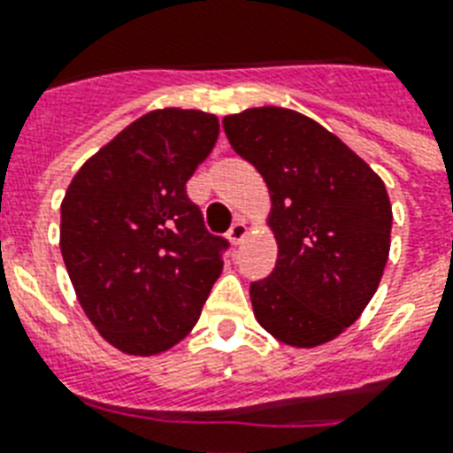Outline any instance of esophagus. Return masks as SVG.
Listing matches in <instances>:
<instances>
[{"label":"esophagus","instance_id":"34e87169","mask_svg":"<svg viewBox=\"0 0 453 453\" xmlns=\"http://www.w3.org/2000/svg\"><path fill=\"white\" fill-rule=\"evenodd\" d=\"M247 233H249L247 223H244L242 219H237L233 226H230V230H227V237H230V242H233V244H240V242L247 237Z\"/></svg>","mask_w":453,"mask_h":453}]
</instances>
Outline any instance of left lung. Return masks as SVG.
Here are the masks:
<instances>
[{
  "mask_svg": "<svg viewBox=\"0 0 453 453\" xmlns=\"http://www.w3.org/2000/svg\"><path fill=\"white\" fill-rule=\"evenodd\" d=\"M233 150L254 164L273 197L275 270L251 282L263 329L315 348L350 326L379 289L393 209L365 159L308 117L254 108L223 119Z\"/></svg>",
  "mask_w": 453,
  "mask_h": 453,
  "instance_id": "1",
  "label": "left lung"
}]
</instances>
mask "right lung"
I'll return each instance as SVG.
<instances>
[{
	"instance_id": "right-lung-1",
	"label": "right lung",
	"mask_w": 453,
	"mask_h": 453,
	"mask_svg": "<svg viewBox=\"0 0 453 453\" xmlns=\"http://www.w3.org/2000/svg\"><path fill=\"white\" fill-rule=\"evenodd\" d=\"M219 138L199 110H157L88 159L60 204V254L81 308L129 355L169 350L197 324L223 270L185 183Z\"/></svg>"
}]
</instances>
